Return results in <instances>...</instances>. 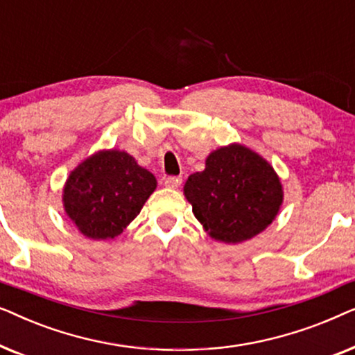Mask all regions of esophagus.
<instances>
[{
    "label": "esophagus",
    "instance_id": "obj_1",
    "mask_svg": "<svg viewBox=\"0 0 355 355\" xmlns=\"http://www.w3.org/2000/svg\"><path fill=\"white\" fill-rule=\"evenodd\" d=\"M182 184V178H176V176H169L164 179V186L169 189H178Z\"/></svg>",
    "mask_w": 355,
    "mask_h": 355
}]
</instances>
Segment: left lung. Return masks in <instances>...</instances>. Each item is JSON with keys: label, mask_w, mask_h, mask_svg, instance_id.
<instances>
[{"label": "left lung", "mask_w": 355, "mask_h": 355, "mask_svg": "<svg viewBox=\"0 0 355 355\" xmlns=\"http://www.w3.org/2000/svg\"><path fill=\"white\" fill-rule=\"evenodd\" d=\"M184 196L207 234L223 244H241L263 232L284 200L275 168L236 142L208 155L205 169L187 178Z\"/></svg>", "instance_id": "left-lung-1"}]
</instances>
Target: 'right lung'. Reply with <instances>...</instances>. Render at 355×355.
<instances>
[{"mask_svg":"<svg viewBox=\"0 0 355 355\" xmlns=\"http://www.w3.org/2000/svg\"><path fill=\"white\" fill-rule=\"evenodd\" d=\"M157 189V179L124 150H98L80 162L62 187V208L80 234L119 236Z\"/></svg>","mask_w":355,"mask_h":355,"instance_id":"obj_1","label":"right lung"}]
</instances>
